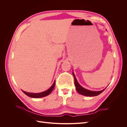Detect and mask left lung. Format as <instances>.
I'll return each mask as SVG.
<instances>
[{"label":"left lung","instance_id":"8db88e82","mask_svg":"<svg viewBox=\"0 0 127 127\" xmlns=\"http://www.w3.org/2000/svg\"><path fill=\"white\" fill-rule=\"evenodd\" d=\"M72 75L74 77L75 85L76 88V90L77 91L78 93L80 94L84 95V96H97L99 94H100L105 90L106 88L100 91H92L85 89V88H83L82 86H80V84L78 83L74 72H72Z\"/></svg>","mask_w":127,"mask_h":127}]
</instances>
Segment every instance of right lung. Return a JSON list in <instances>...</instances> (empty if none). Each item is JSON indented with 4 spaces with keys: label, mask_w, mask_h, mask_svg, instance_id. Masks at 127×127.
<instances>
[{
    "label": "right lung",
    "mask_w": 127,
    "mask_h": 127,
    "mask_svg": "<svg viewBox=\"0 0 127 127\" xmlns=\"http://www.w3.org/2000/svg\"><path fill=\"white\" fill-rule=\"evenodd\" d=\"M55 83H56V81L55 80L54 83L52 84V85L50 87L49 89L47 91H45L44 92H41V93H29V92H26L25 91H22L23 93L26 94L27 96H28L29 97H33V98H41V97H43L44 96H46L48 95H49L50 94L52 91H53V90L54 89L55 86Z\"/></svg>",
    "instance_id": "1"
}]
</instances>
